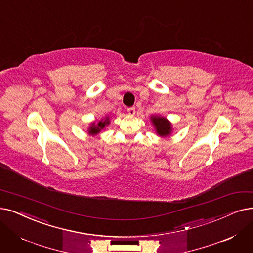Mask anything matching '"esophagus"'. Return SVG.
Returning <instances> with one entry per match:
<instances>
[{"label": "esophagus", "instance_id": "34e87169", "mask_svg": "<svg viewBox=\"0 0 253 253\" xmlns=\"http://www.w3.org/2000/svg\"><path fill=\"white\" fill-rule=\"evenodd\" d=\"M127 112H128V115L129 116H134L135 115V107H128L127 108Z\"/></svg>", "mask_w": 253, "mask_h": 253}]
</instances>
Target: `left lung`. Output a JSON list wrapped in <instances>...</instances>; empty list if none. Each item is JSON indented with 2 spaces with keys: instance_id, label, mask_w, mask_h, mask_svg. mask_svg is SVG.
<instances>
[{
  "instance_id": "left-lung-1",
  "label": "left lung",
  "mask_w": 253,
  "mask_h": 253,
  "mask_svg": "<svg viewBox=\"0 0 253 253\" xmlns=\"http://www.w3.org/2000/svg\"><path fill=\"white\" fill-rule=\"evenodd\" d=\"M152 122L155 125L157 133L161 136H167L170 133V124L169 123V121L166 118H161V117H153L152 118Z\"/></svg>"
}]
</instances>
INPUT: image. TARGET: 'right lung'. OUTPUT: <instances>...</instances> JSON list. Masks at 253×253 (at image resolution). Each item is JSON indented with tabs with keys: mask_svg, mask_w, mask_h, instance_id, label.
I'll return each instance as SVG.
<instances>
[{
	"mask_svg": "<svg viewBox=\"0 0 253 253\" xmlns=\"http://www.w3.org/2000/svg\"><path fill=\"white\" fill-rule=\"evenodd\" d=\"M109 122H108V119H106L104 122H100L98 123L97 125H95V123H93L92 124V127L90 128V130H89V133L90 134H93V135H95V134H97V133H99V131L102 129V128H104V126L106 125V124H108Z\"/></svg>",
	"mask_w": 253,
	"mask_h": 253,
	"instance_id": "obj_1",
	"label": "right lung"
}]
</instances>
